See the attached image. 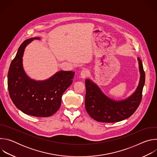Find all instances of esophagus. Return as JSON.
<instances>
[{
	"mask_svg": "<svg viewBox=\"0 0 157 157\" xmlns=\"http://www.w3.org/2000/svg\"><path fill=\"white\" fill-rule=\"evenodd\" d=\"M90 75V73H89V70H83L81 72V77L82 78H85L86 77H87Z\"/></svg>",
	"mask_w": 157,
	"mask_h": 157,
	"instance_id": "esophagus-1",
	"label": "esophagus"
}]
</instances>
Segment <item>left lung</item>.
<instances>
[{
	"instance_id": "left-lung-1",
	"label": "left lung",
	"mask_w": 157,
	"mask_h": 157,
	"mask_svg": "<svg viewBox=\"0 0 157 157\" xmlns=\"http://www.w3.org/2000/svg\"><path fill=\"white\" fill-rule=\"evenodd\" d=\"M140 78L136 91L128 98L116 101L107 97L100 88L90 79H86L85 107L93 119L102 122L113 123L130 117L139 106L142 98V91L145 74L141 59L138 58Z\"/></svg>"
}]
</instances>
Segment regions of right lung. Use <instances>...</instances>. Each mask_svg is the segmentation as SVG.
<instances>
[{"instance_id": "obj_1", "label": "right lung", "mask_w": 157, "mask_h": 157, "mask_svg": "<svg viewBox=\"0 0 157 157\" xmlns=\"http://www.w3.org/2000/svg\"><path fill=\"white\" fill-rule=\"evenodd\" d=\"M33 40H26L20 46L10 64L8 73V89L15 105L24 113L38 117L54 114L59 109L61 97L73 82V71H60L45 81H37L25 74L22 57L27 44Z\"/></svg>"}]
</instances>
